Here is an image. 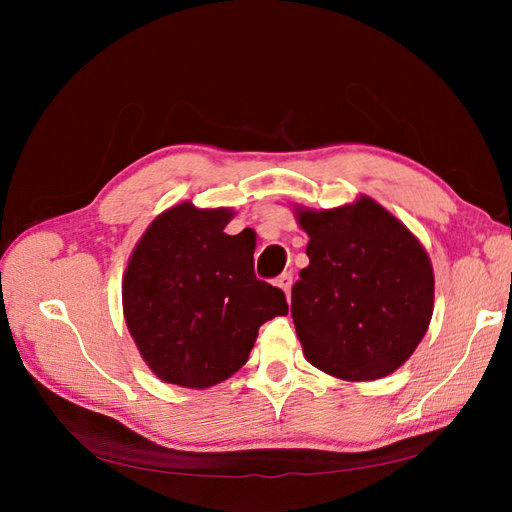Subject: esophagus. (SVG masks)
Here are the masks:
<instances>
[{
    "mask_svg": "<svg viewBox=\"0 0 512 512\" xmlns=\"http://www.w3.org/2000/svg\"><path fill=\"white\" fill-rule=\"evenodd\" d=\"M277 286H280V288L286 292V297H290V288H292V275H290V273H282L280 277H277Z\"/></svg>",
    "mask_w": 512,
    "mask_h": 512,
    "instance_id": "34e87169",
    "label": "esophagus"
}]
</instances>
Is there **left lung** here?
<instances>
[{
	"instance_id": "1",
	"label": "left lung",
	"mask_w": 512,
	"mask_h": 512,
	"mask_svg": "<svg viewBox=\"0 0 512 512\" xmlns=\"http://www.w3.org/2000/svg\"><path fill=\"white\" fill-rule=\"evenodd\" d=\"M294 213L309 237V265L290 307L305 359L348 382L393 374L431 322L436 280L425 247L363 194L342 207Z\"/></svg>"
}]
</instances>
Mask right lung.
<instances>
[{
    "instance_id": "1",
    "label": "right lung",
    "mask_w": 512,
    "mask_h": 512,
    "mask_svg": "<svg viewBox=\"0 0 512 512\" xmlns=\"http://www.w3.org/2000/svg\"><path fill=\"white\" fill-rule=\"evenodd\" d=\"M235 211L190 200L160 213L123 273V318L162 382L209 389L239 371L260 324L288 314L284 292L256 280L252 232L226 235Z\"/></svg>"
}]
</instances>
